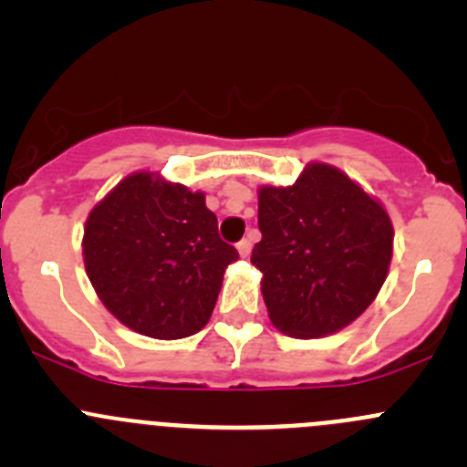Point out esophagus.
Here are the masks:
<instances>
[{"label":"esophagus","mask_w":467,"mask_h":467,"mask_svg":"<svg viewBox=\"0 0 467 467\" xmlns=\"http://www.w3.org/2000/svg\"><path fill=\"white\" fill-rule=\"evenodd\" d=\"M251 248H253L251 239H242V242L237 244V251H239V255L244 257V260H246V257L251 255Z\"/></svg>","instance_id":"obj_1"}]
</instances>
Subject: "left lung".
<instances>
[{
    "instance_id": "1",
    "label": "left lung",
    "mask_w": 467,
    "mask_h": 467,
    "mask_svg": "<svg viewBox=\"0 0 467 467\" xmlns=\"http://www.w3.org/2000/svg\"><path fill=\"white\" fill-rule=\"evenodd\" d=\"M268 318L294 338L338 332L368 309L389 275L393 223L375 196L341 169L309 162L294 185L257 190Z\"/></svg>"
}]
</instances>
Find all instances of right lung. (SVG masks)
I'll list each match as a JSON object with an SVG mask.
<instances>
[{
	"label": "right lung",
	"mask_w": 467,
	"mask_h": 467,
	"mask_svg": "<svg viewBox=\"0 0 467 467\" xmlns=\"http://www.w3.org/2000/svg\"><path fill=\"white\" fill-rule=\"evenodd\" d=\"M237 260L203 192L146 169L112 187L83 228V264L99 300L121 325L162 341L205 327Z\"/></svg>",
	"instance_id": "obj_1"
}]
</instances>
